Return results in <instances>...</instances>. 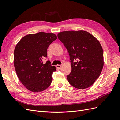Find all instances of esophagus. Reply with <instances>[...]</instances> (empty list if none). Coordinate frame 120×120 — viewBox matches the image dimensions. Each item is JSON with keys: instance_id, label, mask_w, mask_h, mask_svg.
Masks as SVG:
<instances>
[{"instance_id": "obj_1", "label": "esophagus", "mask_w": 120, "mask_h": 120, "mask_svg": "<svg viewBox=\"0 0 120 120\" xmlns=\"http://www.w3.org/2000/svg\"><path fill=\"white\" fill-rule=\"evenodd\" d=\"M57 67L58 68H59V69H60L61 67H62V65H57Z\"/></svg>"}]
</instances>
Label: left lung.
<instances>
[{"label":"left lung","instance_id":"left-lung-1","mask_svg":"<svg viewBox=\"0 0 120 120\" xmlns=\"http://www.w3.org/2000/svg\"><path fill=\"white\" fill-rule=\"evenodd\" d=\"M57 36L69 55L71 71L67 75L69 83L79 89L90 87L99 78L103 67L100 42L91 34L82 30L63 31Z\"/></svg>","mask_w":120,"mask_h":120}]
</instances>
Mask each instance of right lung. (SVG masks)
Listing matches in <instances>:
<instances>
[{
  "label": "right lung",
  "instance_id": "add662e5",
  "mask_svg": "<svg viewBox=\"0 0 120 120\" xmlns=\"http://www.w3.org/2000/svg\"><path fill=\"white\" fill-rule=\"evenodd\" d=\"M54 33L40 32L27 35L15 49L14 63L18 78L29 90L39 92L51 85L56 68L50 61L44 64L49 46L57 39Z\"/></svg>",
  "mask_w": 120,
  "mask_h": 120
}]
</instances>
